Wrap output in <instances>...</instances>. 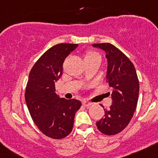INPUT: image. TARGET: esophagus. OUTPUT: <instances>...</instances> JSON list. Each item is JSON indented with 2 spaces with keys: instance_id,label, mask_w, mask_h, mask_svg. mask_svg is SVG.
<instances>
[{
  "instance_id": "esophagus-1",
  "label": "esophagus",
  "mask_w": 158,
  "mask_h": 158,
  "mask_svg": "<svg viewBox=\"0 0 158 158\" xmlns=\"http://www.w3.org/2000/svg\"><path fill=\"white\" fill-rule=\"evenodd\" d=\"M91 104H92V103H90V102L87 101V100H84V101L82 102V105L84 106H86V107L89 106H91Z\"/></svg>"
}]
</instances>
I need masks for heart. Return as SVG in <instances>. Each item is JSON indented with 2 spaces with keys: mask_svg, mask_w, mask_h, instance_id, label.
I'll return each instance as SVG.
<instances>
[{
  "mask_svg": "<svg viewBox=\"0 0 158 158\" xmlns=\"http://www.w3.org/2000/svg\"><path fill=\"white\" fill-rule=\"evenodd\" d=\"M96 56H99L97 53L94 52H88L86 53V55H85L84 59L88 60V59H90V58H94V57H96Z\"/></svg>",
  "mask_w": 158,
  "mask_h": 158,
  "instance_id": "b5f03b06",
  "label": "heart"
}]
</instances>
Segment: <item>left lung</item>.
Listing matches in <instances>:
<instances>
[{
	"mask_svg": "<svg viewBox=\"0 0 158 158\" xmlns=\"http://www.w3.org/2000/svg\"><path fill=\"white\" fill-rule=\"evenodd\" d=\"M92 46L106 52V79L113 88L112 104L109 110L104 109L105 115L96 123L97 127L103 134L115 135L127 127L136 110L139 91L137 74L129 58L112 44L98 43Z\"/></svg>",
	"mask_w": 158,
	"mask_h": 158,
	"instance_id": "8db88e82",
	"label": "left lung"
}]
</instances>
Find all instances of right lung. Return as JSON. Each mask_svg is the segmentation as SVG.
<instances>
[{
	"label": "right lung",
	"instance_id": "1",
	"mask_svg": "<svg viewBox=\"0 0 158 158\" xmlns=\"http://www.w3.org/2000/svg\"><path fill=\"white\" fill-rule=\"evenodd\" d=\"M78 44L60 43L48 49L34 65L25 90V102L33 121L43 134L52 139L69 135L81 102L55 93V83L63 73L65 58Z\"/></svg>",
	"mask_w": 158,
	"mask_h": 158
}]
</instances>
